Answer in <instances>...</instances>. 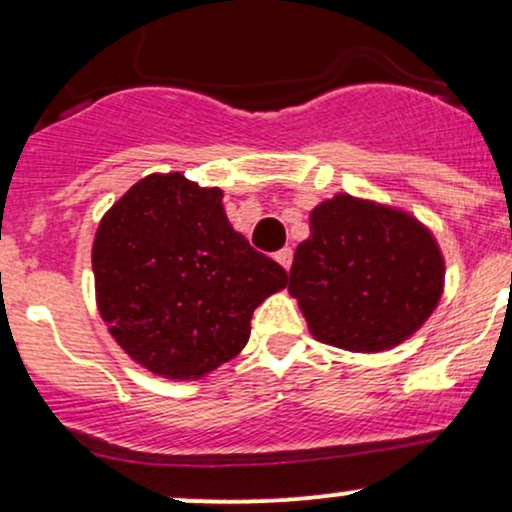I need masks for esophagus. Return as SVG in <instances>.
<instances>
[{
    "mask_svg": "<svg viewBox=\"0 0 512 512\" xmlns=\"http://www.w3.org/2000/svg\"><path fill=\"white\" fill-rule=\"evenodd\" d=\"M274 260L279 262L284 269H289L291 262H293V250H291V248H281V250L274 255Z\"/></svg>",
    "mask_w": 512,
    "mask_h": 512,
    "instance_id": "1",
    "label": "esophagus"
}]
</instances>
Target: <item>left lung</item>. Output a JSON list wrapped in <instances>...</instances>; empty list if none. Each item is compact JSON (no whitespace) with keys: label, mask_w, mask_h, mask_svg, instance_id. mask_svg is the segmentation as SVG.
Segmentation results:
<instances>
[{"label":"left lung","mask_w":512,"mask_h":512,"mask_svg":"<svg viewBox=\"0 0 512 512\" xmlns=\"http://www.w3.org/2000/svg\"><path fill=\"white\" fill-rule=\"evenodd\" d=\"M436 238L414 216L351 195L317 204L293 255L289 293L310 332L346 351H383L411 337L443 293Z\"/></svg>","instance_id":"1"}]
</instances>
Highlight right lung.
Here are the masks:
<instances>
[{"label": "right lung", "mask_w": 512, "mask_h": 512, "mask_svg": "<svg viewBox=\"0 0 512 512\" xmlns=\"http://www.w3.org/2000/svg\"><path fill=\"white\" fill-rule=\"evenodd\" d=\"M219 187L180 173L139 180L93 240L101 317L115 342L163 378H202L250 339V320L289 274L231 228Z\"/></svg>", "instance_id": "1"}]
</instances>
